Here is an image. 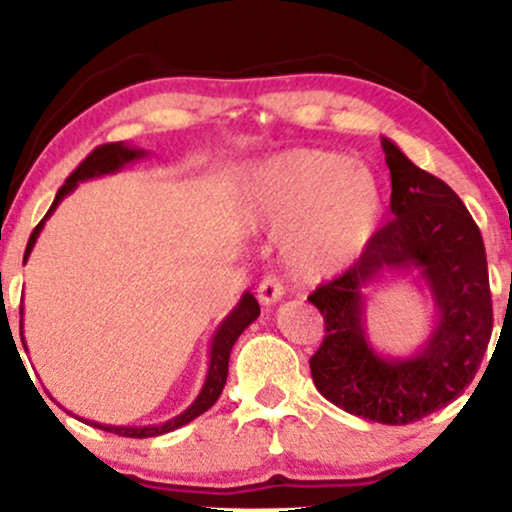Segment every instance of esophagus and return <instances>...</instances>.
Returning a JSON list of instances; mask_svg holds the SVG:
<instances>
[{
	"instance_id": "esophagus-1",
	"label": "esophagus",
	"mask_w": 512,
	"mask_h": 512,
	"mask_svg": "<svg viewBox=\"0 0 512 512\" xmlns=\"http://www.w3.org/2000/svg\"><path fill=\"white\" fill-rule=\"evenodd\" d=\"M257 298H260L262 305L279 303L284 298V286H281V281L276 276H264L260 286H257Z\"/></svg>"
}]
</instances>
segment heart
<instances>
[{
    "label": "heart",
    "mask_w": 512,
    "mask_h": 512,
    "mask_svg": "<svg viewBox=\"0 0 512 512\" xmlns=\"http://www.w3.org/2000/svg\"><path fill=\"white\" fill-rule=\"evenodd\" d=\"M245 209L269 231L284 233L291 272L322 281L361 260L383 221L380 180L363 163L322 149H291L252 170Z\"/></svg>",
    "instance_id": "b5f03b06"
}]
</instances>
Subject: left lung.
I'll list each match as a JSON object with an SVG mask.
<instances>
[{
    "label": "left lung",
    "mask_w": 512,
    "mask_h": 512,
    "mask_svg": "<svg viewBox=\"0 0 512 512\" xmlns=\"http://www.w3.org/2000/svg\"><path fill=\"white\" fill-rule=\"evenodd\" d=\"M383 151L392 221L361 260L308 296L327 332L310 373L339 409L404 426L443 409L472 383L491 339L493 308L484 240L462 199L385 137ZM390 271L419 273L437 303L434 332L404 359L375 352L365 334V286Z\"/></svg>",
    "instance_id": "1"
}]
</instances>
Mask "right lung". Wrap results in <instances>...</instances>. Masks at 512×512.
Masks as SVG:
<instances>
[{
	"mask_svg": "<svg viewBox=\"0 0 512 512\" xmlns=\"http://www.w3.org/2000/svg\"><path fill=\"white\" fill-rule=\"evenodd\" d=\"M144 156H146L144 149H137V146H129L125 142L103 144V146H98V149H93L91 154H88L84 161L79 163V168H76L74 173L69 175L67 182H64L60 190H57L55 202H52V207L48 209V214H45V219L33 228L31 238H28V245H26V255H23V264H26L28 255H31L35 240H38L40 231H43L45 221L50 219L52 211L57 209V204H60L64 197L72 195L79 182L101 178V175L117 173V170L125 168L127 163L139 161V158H144ZM21 315H23V308H21ZM257 315H260V303L255 301V296H252L250 291H245L236 308L228 313V317L221 322L219 327H216L214 337H211V346H209L207 380H204L202 390H199L195 402H192L190 407L182 411V414L173 416L170 421H163V424H156V426H108V424H98V421H86V424L101 428V431L117 433V436H125V438H154V436H163V433L175 431V428L190 424V421L197 419L199 414H204V411L214 407L216 399L221 397L223 385H226L228 358H231L233 344H236V339L240 337V334L248 330L252 322L257 320ZM21 330H23V317H21ZM21 342H23V337H21ZM23 349H26V342H23Z\"/></svg>",
	"mask_w": 512,
	"mask_h": 512,
	"instance_id": "right-lung-1",
	"label": "right lung"
}]
</instances>
